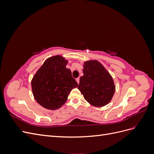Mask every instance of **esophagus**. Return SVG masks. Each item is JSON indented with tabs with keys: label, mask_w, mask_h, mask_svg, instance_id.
I'll use <instances>...</instances> for the list:
<instances>
[{
	"label": "esophagus",
	"mask_w": 154,
	"mask_h": 154,
	"mask_svg": "<svg viewBox=\"0 0 154 154\" xmlns=\"http://www.w3.org/2000/svg\"><path fill=\"white\" fill-rule=\"evenodd\" d=\"M76 81L77 82V83H78V84H79V83H80V78H76Z\"/></svg>",
	"instance_id": "1"
}]
</instances>
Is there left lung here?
<instances>
[{"label":"left lung","mask_w":154,"mask_h":154,"mask_svg":"<svg viewBox=\"0 0 154 154\" xmlns=\"http://www.w3.org/2000/svg\"><path fill=\"white\" fill-rule=\"evenodd\" d=\"M83 76L78 88L88 103L96 107L108 104L114 94L116 86L108 71L97 60L83 62Z\"/></svg>","instance_id":"8db88e82"}]
</instances>
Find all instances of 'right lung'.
<instances>
[{"label":"right lung","mask_w":154,"mask_h":154,"mask_svg":"<svg viewBox=\"0 0 154 154\" xmlns=\"http://www.w3.org/2000/svg\"><path fill=\"white\" fill-rule=\"evenodd\" d=\"M67 63L62 56H53L45 60L32 78V94L44 108L58 109L66 103L71 90L78 87L71 70L66 68Z\"/></svg>","instance_id":"obj_1"}]
</instances>
